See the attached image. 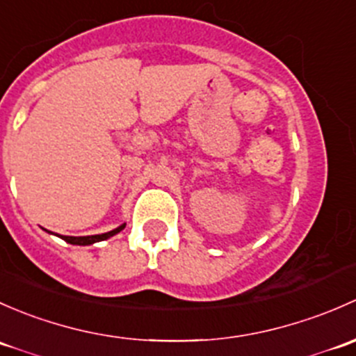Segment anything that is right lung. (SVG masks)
Wrapping results in <instances>:
<instances>
[{"label": "right lung", "mask_w": 356, "mask_h": 356, "mask_svg": "<svg viewBox=\"0 0 356 356\" xmlns=\"http://www.w3.org/2000/svg\"><path fill=\"white\" fill-rule=\"evenodd\" d=\"M123 228H124V225L120 226V228L113 229V232L102 233V234H92V236H61V238H63L67 243H72V245H92V243H96V241H102V240H106V238L113 236V234L120 233Z\"/></svg>", "instance_id": "1"}]
</instances>
